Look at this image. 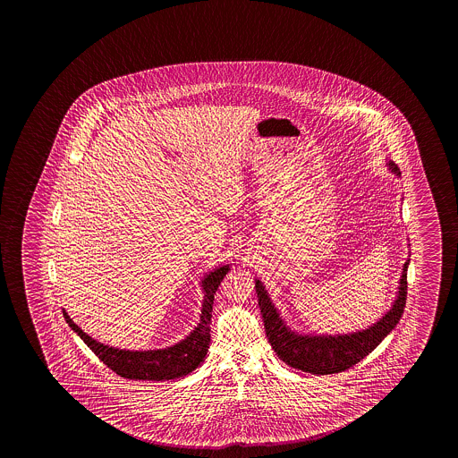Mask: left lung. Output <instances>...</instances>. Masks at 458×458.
Masks as SVG:
<instances>
[{"label": "left lung", "instance_id": "8db88e82", "mask_svg": "<svg viewBox=\"0 0 458 458\" xmlns=\"http://www.w3.org/2000/svg\"><path fill=\"white\" fill-rule=\"evenodd\" d=\"M388 169L397 177H401L394 163H388ZM409 262L411 260L407 259L403 267L396 299L390 310L377 323L366 329L335 335L299 334L297 330L291 329L271 301L262 281L255 279V291L265 323V332L279 360H284L291 368L313 375L338 374L364 360L396 327L404 313Z\"/></svg>", "mask_w": 458, "mask_h": 458}]
</instances>
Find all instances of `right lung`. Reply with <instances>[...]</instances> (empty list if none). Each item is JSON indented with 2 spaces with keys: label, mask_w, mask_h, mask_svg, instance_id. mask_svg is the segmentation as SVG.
<instances>
[{
  "label": "right lung",
  "mask_w": 458,
  "mask_h": 458,
  "mask_svg": "<svg viewBox=\"0 0 458 458\" xmlns=\"http://www.w3.org/2000/svg\"><path fill=\"white\" fill-rule=\"evenodd\" d=\"M228 271H230V265H222L216 270L209 271L201 279L204 297L199 323L183 340L177 342L175 345L165 346L159 350H135L134 352V350H120L114 346L100 344L96 338L89 337L81 327H78L65 310H62V313L72 330L80 335L84 344L89 346L96 356H98V360H104V364L112 369L113 372L131 380H151V382L175 380L191 374L195 369L203 364L204 358L209 350V326L214 293Z\"/></svg>",
  "instance_id": "1"
}]
</instances>
